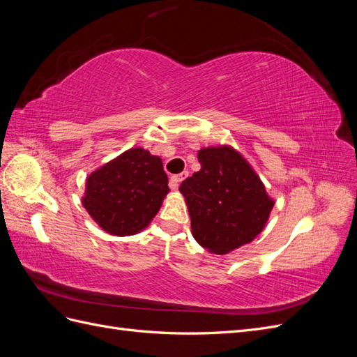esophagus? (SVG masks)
I'll return each mask as SVG.
<instances>
[{
    "mask_svg": "<svg viewBox=\"0 0 357 357\" xmlns=\"http://www.w3.org/2000/svg\"><path fill=\"white\" fill-rule=\"evenodd\" d=\"M188 177V171H183L181 174H177V176H171L169 177V186L171 189H177L180 183L185 180Z\"/></svg>",
    "mask_w": 357,
    "mask_h": 357,
    "instance_id": "1",
    "label": "esophagus"
}]
</instances>
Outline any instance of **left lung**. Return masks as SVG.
<instances>
[{
    "label": "left lung",
    "instance_id": "obj_1",
    "mask_svg": "<svg viewBox=\"0 0 357 357\" xmlns=\"http://www.w3.org/2000/svg\"><path fill=\"white\" fill-rule=\"evenodd\" d=\"M198 160L201 169L180 186L193 238L215 255L252 243L274 207L262 180L231 146L204 147Z\"/></svg>",
    "mask_w": 357,
    "mask_h": 357
}]
</instances>
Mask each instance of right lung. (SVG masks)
<instances>
[{"mask_svg": "<svg viewBox=\"0 0 357 357\" xmlns=\"http://www.w3.org/2000/svg\"><path fill=\"white\" fill-rule=\"evenodd\" d=\"M168 192L162 159L135 147L89 174L82 202L102 231L128 236L147 228Z\"/></svg>", "mask_w": 357, "mask_h": 357, "instance_id": "obj_1", "label": "right lung"}]
</instances>
